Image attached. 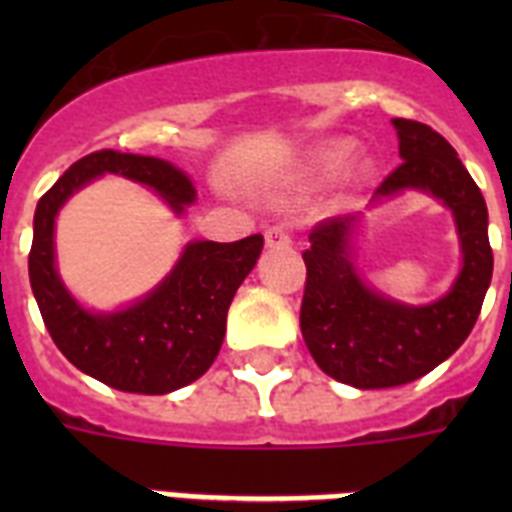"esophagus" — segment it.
<instances>
[{
	"instance_id": "34e87169",
	"label": "esophagus",
	"mask_w": 512,
	"mask_h": 512,
	"mask_svg": "<svg viewBox=\"0 0 512 512\" xmlns=\"http://www.w3.org/2000/svg\"><path fill=\"white\" fill-rule=\"evenodd\" d=\"M265 244L268 247H289L292 244V236H289L287 225H268L265 228Z\"/></svg>"
}]
</instances>
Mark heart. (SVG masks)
Segmentation results:
<instances>
[{
	"mask_svg": "<svg viewBox=\"0 0 512 512\" xmlns=\"http://www.w3.org/2000/svg\"><path fill=\"white\" fill-rule=\"evenodd\" d=\"M353 154H356V146L350 140H329V143L319 146L316 151H311V156L305 159L303 170H300V180L305 185L332 180V177L340 175L348 167Z\"/></svg>",
	"mask_w": 512,
	"mask_h": 512,
	"instance_id": "1",
	"label": "heart"
}]
</instances>
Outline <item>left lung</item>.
Masks as SVG:
<instances>
[{
	"mask_svg": "<svg viewBox=\"0 0 512 512\" xmlns=\"http://www.w3.org/2000/svg\"><path fill=\"white\" fill-rule=\"evenodd\" d=\"M393 127L404 162L382 180L374 201L406 188L444 201L460 233L462 271L436 303H396L366 287L350 263L358 215L327 217L313 228L303 252V340L321 372L361 390L406 385L452 356L476 324L494 268L486 201L457 151L428 124L393 119Z\"/></svg>",
	"mask_w": 512,
	"mask_h": 512,
	"instance_id": "left-lung-1",
	"label": "left lung"
}]
</instances>
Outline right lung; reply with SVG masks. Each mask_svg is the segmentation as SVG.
<instances>
[{
  "label": "right lung",
  "mask_w": 512,
  "mask_h": 512,
  "mask_svg": "<svg viewBox=\"0 0 512 512\" xmlns=\"http://www.w3.org/2000/svg\"><path fill=\"white\" fill-rule=\"evenodd\" d=\"M106 172L154 188L177 215L196 199L188 175L164 159L119 151L84 156L36 204L28 279L44 327L76 369L124 393L164 396L199 380L217 358L231 300L255 268L263 236L231 244L191 241L151 295L116 313L87 311L55 271L52 233L68 196Z\"/></svg>",
  "instance_id": "add662e5"
}]
</instances>
